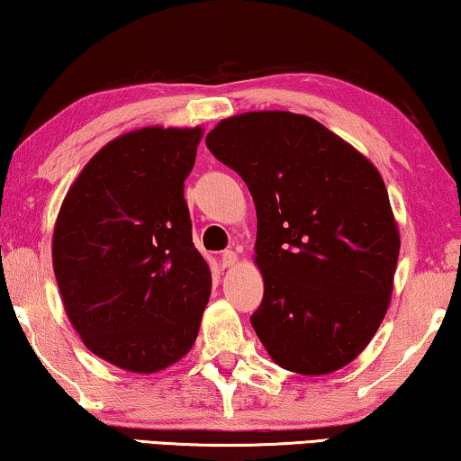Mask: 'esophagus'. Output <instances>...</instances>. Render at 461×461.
<instances>
[{"instance_id": "34e87169", "label": "esophagus", "mask_w": 461, "mask_h": 461, "mask_svg": "<svg viewBox=\"0 0 461 461\" xmlns=\"http://www.w3.org/2000/svg\"><path fill=\"white\" fill-rule=\"evenodd\" d=\"M238 263V254L233 252V250H225V252H221V265L223 267H233Z\"/></svg>"}]
</instances>
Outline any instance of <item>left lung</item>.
<instances>
[{"label": "left lung", "instance_id": "obj_1", "mask_svg": "<svg viewBox=\"0 0 461 461\" xmlns=\"http://www.w3.org/2000/svg\"><path fill=\"white\" fill-rule=\"evenodd\" d=\"M207 147L257 207L258 339L294 373L346 366L387 312L400 257L379 171L322 123L290 112L233 115L211 130Z\"/></svg>", "mask_w": 461, "mask_h": 461}]
</instances>
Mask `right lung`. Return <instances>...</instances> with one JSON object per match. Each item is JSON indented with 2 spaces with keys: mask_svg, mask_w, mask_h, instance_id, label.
Masks as SVG:
<instances>
[{
  "mask_svg": "<svg viewBox=\"0 0 461 461\" xmlns=\"http://www.w3.org/2000/svg\"><path fill=\"white\" fill-rule=\"evenodd\" d=\"M201 128H142L103 147L61 204L53 271L85 346L157 373L194 343L211 271L192 242L184 182Z\"/></svg>",
  "mask_w": 461,
  "mask_h": 461,
  "instance_id": "right-lung-1",
  "label": "right lung"
}]
</instances>
